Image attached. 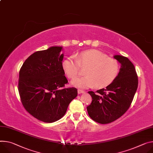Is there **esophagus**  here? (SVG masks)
Wrapping results in <instances>:
<instances>
[{
  "mask_svg": "<svg viewBox=\"0 0 153 153\" xmlns=\"http://www.w3.org/2000/svg\"><path fill=\"white\" fill-rule=\"evenodd\" d=\"M77 92H78V94H80V93H84V91L82 90H80V89H78L77 90Z\"/></svg>",
  "mask_w": 153,
  "mask_h": 153,
  "instance_id": "34e87169",
  "label": "esophagus"
}]
</instances>
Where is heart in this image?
<instances>
[{
	"label": "heart",
	"instance_id": "1",
	"mask_svg": "<svg viewBox=\"0 0 153 153\" xmlns=\"http://www.w3.org/2000/svg\"><path fill=\"white\" fill-rule=\"evenodd\" d=\"M80 66L87 68L86 76L74 79L71 84L81 88L94 85L98 88L107 86L114 82L120 72L119 62L98 50L82 52L77 57L70 56L62 62V68L69 79H73L79 74Z\"/></svg>",
	"mask_w": 153,
	"mask_h": 153
}]
</instances>
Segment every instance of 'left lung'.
<instances>
[{
    "instance_id": "1",
    "label": "left lung",
    "mask_w": 153,
    "mask_h": 153,
    "mask_svg": "<svg viewBox=\"0 0 153 153\" xmlns=\"http://www.w3.org/2000/svg\"><path fill=\"white\" fill-rule=\"evenodd\" d=\"M114 57L121 64L117 78L105 88L88 91L92 101L87 107L90 117L101 124L112 123L129 108L138 87V76L132 63L126 57Z\"/></svg>"
}]
</instances>
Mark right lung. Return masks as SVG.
I'll use <instances>...</instances> for the list:
<instances>
[{
  "label": "right lung",
  "instance_id": "obj_1",
  "mask_svg": "<svg viewBox=\"0 0 153 153\" xmlns=\"http://www.w3.org/2000/svg\"><path fill=\"white\" fill-rule=\"evenodd\" d=\"M62 49L52 46L35 52L19 71L18 90L22 104L31 115L45 123L62 118L77 96V88H65L68 80L62 68Z\"/></svg>",
  "mask_w": 153,
  "mask_h": 153
}]
</instances>
